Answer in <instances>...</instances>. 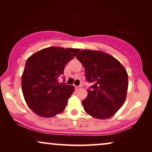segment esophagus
Returning a JSON list of instances; mask_svg holds the SVG:
<instances>
[{
	"label": "esophagus",
	"mask_w": 152,
	"mask_h": 152,
	"mask_svg": "<svg viewBox=\"0 0 152 152\" xmlns=\"http://www.w3.org/2000/svg\"><path fill=\"white\" fill-rule=\"evenodd\" d=\"M80 88H81V86H75V89H76V91L79 90Z\"/></svg>",
	"instance_id": "34e87169"
}]
</instances>
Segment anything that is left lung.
<instances>
[{"instance_id": "8db88e82", "label": "left lung", "mask_w": 152, "mask_h": 152, "mask_svg": "<svg viewBox=\"0 0 152 152\" xmlns=\"http://www.w3.org/2000/svg\"><path fill=\"white\" fill-rule=\"evenodd\" d=\"M76 58L84 67L87 81L93 83L82 101L85 111L99 119L111 118L126 100V70L117 59L102 50H80Z\"/></svg>"}]
</instances>
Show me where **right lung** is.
Segmentation results:
<instances>
[{
  "label": "right lung",
  "instance_id": "add662e5",
  "mask_svg": "<svg viewBox=\"0 0 152 152\" xmlns=\"http://www.w3.org/2000/svg\"><path fill=\"white\" fill-rule=\"evenodd\" d=\"M78 51V48L51 46L27 59L21 77L22 91L35 114L50 118L64 111L75 89L72 85L60 83L58 78Z\"/></svg>",
  "mask_w": 152,
  "mask_h": 152
}]
</instances>
